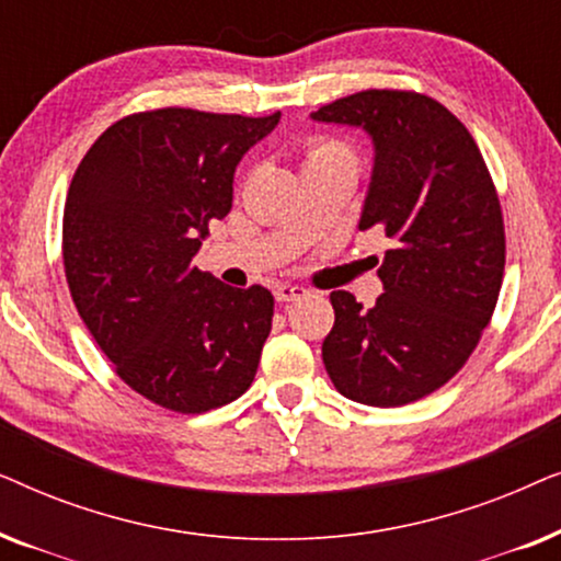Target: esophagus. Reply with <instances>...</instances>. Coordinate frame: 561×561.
<instances>
[{
    "mask_svg": "<svg viewBox=\"0 0 561 561\" xmlns=\"http://www.w3.org/2000/svg\"><path fill=\"white\" fill-rule=\"evenodd\" d=\"M304 294H306V288L298 286V283H283V286L275 288V298H278L280 304L296 301V298H301Z\"/></svg>",
    "mask_w": 561,
    "mask_h": 561,
    "instance_id": "34e87169",
    "label": "esophagus"
}]
</instances>
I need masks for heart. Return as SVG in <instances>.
Segmentation results:
<instances>
[{"instance_id": "1", "label": "heart", "mask_w": 561, "mask_h": 561, "mask_svg": "<svg viewBox=\"0 0 561 561\" xmlns=\"http://www.w3.org/2000/svg\"><path fill=\"white\" fill-rule=\"evenodd\" d=\"M317 163H344L357 171V152L350 148L347 142L334 140V137H317L306 145V165H317Z\"/></svg>"}]
</instances>
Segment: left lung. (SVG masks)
<instances>
[{"mask_svg":"<svg viewBox=\"0 0 561 561\" xmlns=\"http://www.w3.org/2000/svg\"><path fill=\"white\" fill-rule=\"evenodd\" d=\"M311 119L373 137L359 229L378 227L393 242L378 267L386 294L373 309L350 290L329 296L327 373L350 401L413 403L462 370L495 311L505 229L493 179L462 122L416 91H357Z\"/></svg>","mask_w":561,"mask_h":561,"instance_id":"obj_1","label":"left lung"}]
</instances>
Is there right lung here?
I'll use <instances>...</instances> for the list:
<instances>
[{"label":"right lung","instance_id":"obj_1","mask_svg":"<svg viewBox=\"0 0 561 561\" xmlns=\"http://www.w3.org/2000/svg\"><path fill=\"white\" fill-rule=\"evenodd\" d=\"M198 110L137 112L99 135L64 209V265L79 317L135 393L175 413L232 403L273 327L263 286L232 288L194 257L232 209L234 168L278 125Z\"/></svg>","mask_w":561,"mask_h":561}]
</instances>
